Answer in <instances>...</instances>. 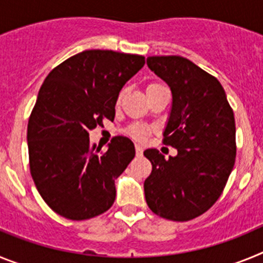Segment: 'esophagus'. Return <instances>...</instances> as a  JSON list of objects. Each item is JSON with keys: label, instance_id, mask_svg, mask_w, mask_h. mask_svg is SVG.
I'll return each mask as SVG.
<instances>
[{"label": "esophagus", "instance_id": "esophagus-1", "mask_svg": "<svg viewBox=\"0 0 263 263\" xmlns=\"http://www.w3.org/2000/svg\"><path fill=\"white\" fill-rule=\"evenodd\" d=\"M136 153L137 155H142L143 154V147L141 145H136Z\"/></svg>", "mask_w": 263, "mask_h": 263}]
</instances>
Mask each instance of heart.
Returning <instances> with one entry per match:
<instances>
[{"label": "heart", "mask_w": 263, "mask_h": 263, "mask_svg": "<svg viewBox=\"0 0 263 263\" xmlns=\"http://www.w3.org/2000/svg\"><path fill=\"white\" fill-rule=\"evenodd\" d=\"M127 133L133 137V138L138 139V141H143L147 137L148 129L146 126H143V125H133V126L129 127Z\"/></svg>", "instance_id": "1"}]
</instances>
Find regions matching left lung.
Returning <instances> with one entry per match:
<instances>
[{"mask_svg":"<svg viewBox=\"0 0 263 263\" xmlns=\"http://www.w3.org/2000/svg\"><path fill=\"white\" fill-rule=\"evenodd\" d=\"M148 68L171 89L163 143L168 159L145 150L153 171L143 183L148 208L160 217L188 221L217 201L236 159V124L220 81L182 57H148Z\"/></svg>","mask_w":263,"mask_h":263,"instance_id":"obj_1","label":"left lung"}]
</instances>
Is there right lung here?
Listing matches in <instances>:
<instances>
[{"mask_svg": "<svg viewBox=\"0 0 263 263\" xmlns=\"http://www.w3.org/2000/svg\"><path fill=\"white\" fill-rule=\"evenodd\" d=\"M145 64L141 55L110 50L79 52L45 79L27 125L30 173L51 210L69 220L108 211L115 180L136 155L126 137L105 153L89 143V130L115 120L120 90Z\"/></svg>", "mask_w": 263, "mask_h": 263, "instance_id": "add662e5", "label": "right lung"}]
</instances>
